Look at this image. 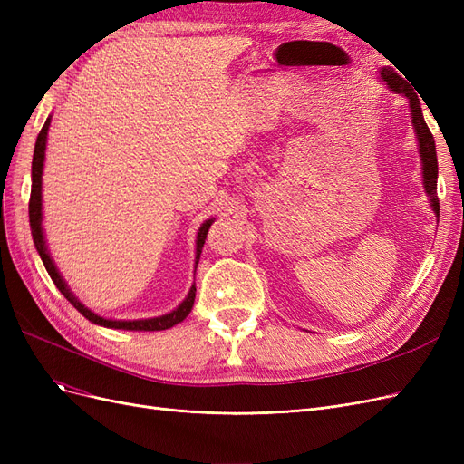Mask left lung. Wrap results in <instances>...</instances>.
<instances>
[{"label":"left lung","instance_id":"1","mask_svg":"<svg viewBox=\"0 0 464 464\" xmlns=\"http://www.w3.org/2000/svg\"><path fill=\"white\" fill-rule=\"evenodd\" d=\"M379 77H382L387 87L409 98V106L412 111V125H414V133L418 137V152L420 159H422V178H424V188L431 203V210L435 217L440 218V199H438V154H435V141L430 128L424 121L422 114V106H420V98L418 92L406 82L399 73H395V69L391 67H382L379 69Z\"/></svg>","mask_w":464,"mask_h":464}]
</instances>
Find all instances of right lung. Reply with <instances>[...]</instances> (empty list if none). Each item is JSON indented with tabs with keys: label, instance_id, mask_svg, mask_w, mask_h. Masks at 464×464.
<instances>
[{
	"label": "right lung",
	"instance_id": "obj_1",
	"mask_svg": "<svg viewBox=\"0 0 464 464\" xmlns=\"http://www.w3.org/2000/svg\"><path fill=\"white\" fill-rule=\"evenodd\" d=\"M50 120H46L44 128L40 130L38 137H36V145H34V154H33V188H31V201H29V218H31V232H33V240H34V246H36V251L38 256L42 259V263H44L46 271L50 275V278L53 280V285L58 286V290L63 294V296L67 298V302L72 304L75 310L85 315L91 323H96V325H102V327H108V329H125V331H164V329H170L174 325H178V323L184 321L191 307H193V302H195V285L191 286L188 298L181 302L174 312L166 314V315H160V317H150V319H135V321H116V319H104L98 314L91 312L89 307L82 305L77 298L75 294L67 288L65 280L62 278L58 266L53 265L50 254H48V247H46V240H44V232H42V170H44V157H46V139H48V130H50ZM215 220L208 218L201 224V228L198 232V254H195V269H198V263H199V257H201V249H203V244L207 240V232L210 228V224H213Z\"/></svg>",
	"mask_w": 464,
	"mask_h": 464
}]
</instances>
